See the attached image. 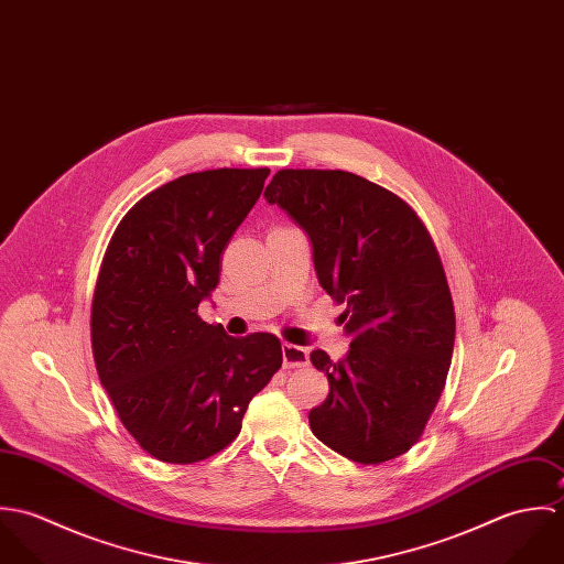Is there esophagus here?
Here are the masks:
<instances>
[{
  "label": "esophagus",
  "mask_w": 564,
  "mask_h": 564,
  "mask_svg": "<svg viewBox=\"0 0 564 564\" xmlns=\"http://www.w3.org/2000/svg\"><path fill=\"white\" fill-rule=\"evenodd\" d=\"M282 365L284 369H295V367H306L308 365V351L300 345L284 343L282 345Z\"/></svg>",
  "instance_id": "34e87169"
}]
</instances>
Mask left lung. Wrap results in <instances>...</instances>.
<instances>
[{"label": "left lung", "mask_w": 564, "mask_h": 564, "mask_svg": "<svg viewBox=\"0 0 564 564\" xmlns=\"http://www.w3.org/2000/svg\"><path fill=\"white\" fill-rule=\"evenodd\" d=\"M313 242L319 284L351 336L343 360L315 349L329 395L313 434L360 465L405 454L445 389L456 315L430 232L395 193L338 169H282L264 188Z\"/></svg>", "instance_id": "1"}]
</instances>
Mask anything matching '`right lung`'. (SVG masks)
Wrapping results in <instances>:
<instances>
[{
    "label": "right lung",
    "mask_w": 564,
    "mask_h": 564,
    "mask_svg": "<svg viewBox=\"0 0 564 564\" xmlns=\"http://www.w3.org/2000/svg\"><path fill=\"white\" fill-rule=\"evenodd\" d=\"M267 175L210 169L162 184L128 210L101 260L90 308L99 382L126 430L162 463L226 449L282 367L273 334L235 338L197 315Z\"/></svg>",
    "instance_id": "obj_1"
}]
</instances>
